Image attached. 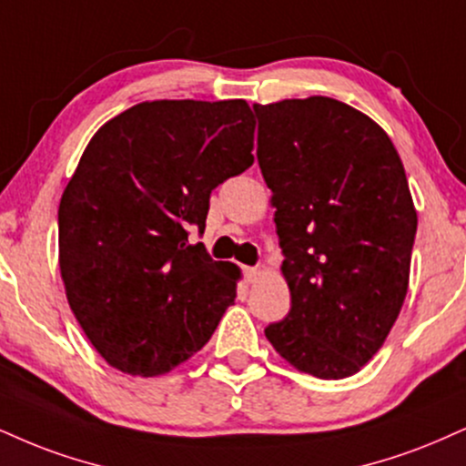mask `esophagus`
Here are the masks:
<instances>
[{
	"instance_id": "esophagus-1",
	"label": "esophagus",
	"mask_w": 466,
	"mask_h": 466,
	"mask_svg": "<svg viewBox=\"0 0 466 466\" xmlns=\"http://www.w3.org/2000/svg\"><path fill=\"white\" fill-rule=\"evenodd\" d=\"M243 271H245V278H248V282H256V279L260 278V273H262L258 267H245Z\"/></svg>"
}]
</instances>
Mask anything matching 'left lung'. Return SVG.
Instances as JSON below:
<instances>
[{
	"label": "left lung",
	"instance_id": "obj_1",
	"mask_svg": "<svg viewBox=\"0 0 466 466\" xmlns=\"http://www.w3.org/2000/svg\"><path fill=\"white\" fill-rule=\"evenodd\" d=\"M254 112L290 289L289 315L265 336L299 371L350 378L384 345L408 293L417 210L401 158L378 123L339 99Z\"/></svg>",
	"mask_w": 466,
	"mask_h": 466
}]
</instances>
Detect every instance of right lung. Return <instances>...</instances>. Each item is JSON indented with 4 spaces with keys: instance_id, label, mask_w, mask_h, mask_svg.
I'll return each mask as SVG.
<instances>
[{
    "instance_id": "obj_1",
    "label": "right lung",
    "mask_w": 466,
    "mask_h": 466,
    "mask_svg": "<svg viewBox=\"0 0 466 466\" xmlns=\"http://www.w3.org/2000/svg\"><path fill=\"white\" fill-rule=\"evenodd\" d=\"M245 99H156L104 123L58 208V260L77 323L110 367L154 378L210 340L240 268L204 232L210 193L254 165Z\"/></svg>"
}]
</instances>
